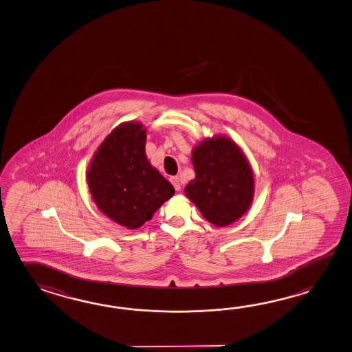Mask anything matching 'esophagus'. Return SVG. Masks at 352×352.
<instances>
[{"label": "esophagus", "mask_w": 352, "mask_h": 352, "mask_svg": "<svg viewBox=\"0 0 352 352\" xmlns=\"http://www.w3.org/2000/svg\"><path fill=\"white\" fill-rule=\"evenodd\" d=\"M169 180H170V182H172V184H173V186H174V188H175V190H177V192H179V190H180L179 178H178V177H170V178H169Z\"/></svg>", "instance_id": "obj_1"}]
</instances>
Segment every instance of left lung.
I'll return each instance as SVG.
<instances>
[{
  "label": "left lung",
  "instance_id": "8db88e82",
  "mask_svg": "<svg viewBox=\"0 0 352 352\" xmlns=\"http://www.w3.org/2000/svg\"><path fill=\"white\" fill-rule=\"evenodd\" d=\"M195 178L184 188L204 219L217 227L232 225L249 211L255 195L250 162L231 138L216 135L192 150Z\"/></svg>",
  "mask_w": 352,
  "mask_h": 352
}]
</instances>
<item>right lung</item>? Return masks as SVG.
Here are the masks:
<instances>
[{"instance_id":"add662e5","label":"right lung","mask_w":352,"mask_h":352,"mask_svg":"<svg viewBox=\"0 0 352 352\" xmlns=\"http://www.w3.org/2000/svg\"><path fill=\"white\" fill-rule=\"evenodd\" d=\"M145 144L146 130L141 122H122L102 141L86 172L88 190L97 208L129 230L151 219L175 192L150 164Z\"/></svg>"}]
</instances>
